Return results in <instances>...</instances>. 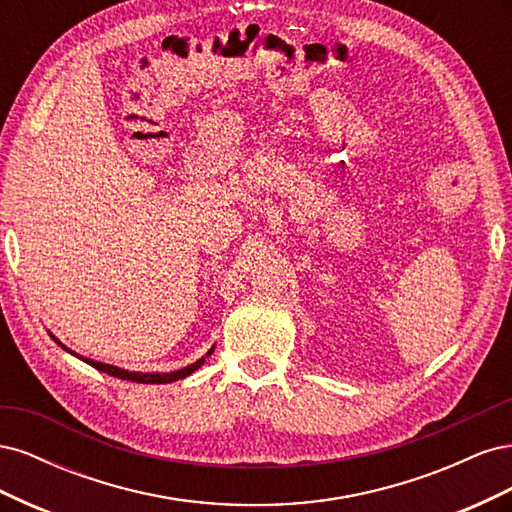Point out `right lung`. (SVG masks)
<instances>
[{"instance_id":"add662e5","label":"right lung","mask_w":512,"mask_h":512,"mask_svg":"<svg viewBox=\"0 0 512 512\" xmlns=\"http://www.w3.org/2000/svg\"><path fill=\"white\" fill-rule=\"evenodd\" d=\"M53 337V335H51ZM55 339V337H53ZM57 342V339H55ZM59 344V342H57ZM61 346V344H59ZM64 350H68L66 346H64ZM70 352V350H68ZM213 350H209V354H211ZM74 354V352H72ZM81 359L87 363V365H91V367H96V369H100V371H104V374H108V376H115V378H121V380H130V382H141V384H166V382H175V380H181V378H185V376H190L192 371H196L200 365L205 363V359H200V361H196L194 365H188V367H183V369H179V371H170V374H138V371H126V369H119V367H113V365H106V363H98V361H91V359H85V356H81Z\"/></svg>"}]
</instances>
